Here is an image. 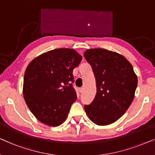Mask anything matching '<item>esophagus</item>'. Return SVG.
I'll list each match as a JSON object with an SVG mask.
<instances>
[{"instance_id":"1","label":"esophagus","mask_w":155,"mask_h":155,"mask_svg":"<svg viewBox=\"0 0 155 155\" xmlns=\"http://www.w3.org/2000/svg\"><path fill=\"white\" fill-rule=\"evenodd\" d=\"M79 92L80 93H82V92H83V88H79Z\"/></svg>"}]
</instances>
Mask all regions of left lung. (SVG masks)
<instances>
[{
    "label": "left lung",
    "mask_w": 155,
    "mask_h": 155,
    "mask_svg": "<svg viewBox=\"0 0 155 155\" xmlns=\"http://www.w3.org/2000/svg\"><path fill=\"white\" fill-rule=\"evenodd\" d=\"M84 57L91 66L96 84V94L84 106L89 119L98 125L111 124L130 106L137 86L133 66L122 55L107 49H91Z\"/></svg>",
    "instance_id": "obj_1"
}]
</instances>
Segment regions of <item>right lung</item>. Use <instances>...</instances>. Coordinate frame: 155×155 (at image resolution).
I'll return each mask as SVG.
<instances>
[{
  "label": "right lung",
  "mask_w": 155,
  "mask_h": 155,
  "mask_svg": "<svg viewBox=\"0 0 155 155\" xmlns=\"http://www.w3.org/2000/svg\"><path fill=\"white\" fill-rule=\"evenodd\" d=\"M82 57L73 49L42 54L31 61L24 75L23 95L29 109L40 122L58 126L76 100L73 69Z\"/></svg>",
  "instance_id": "add662e5"
}]
</instances>
